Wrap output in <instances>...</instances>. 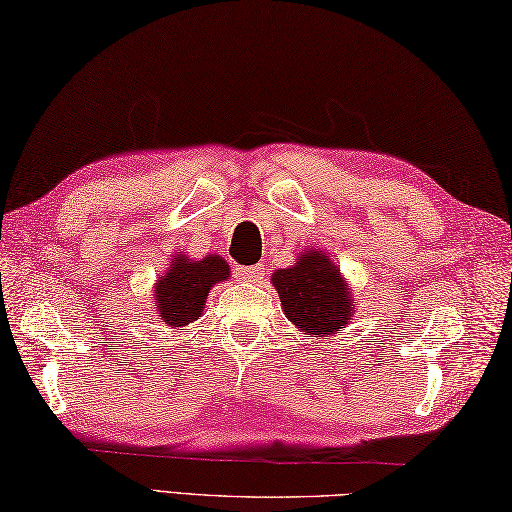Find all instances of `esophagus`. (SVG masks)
Returning a JSON list of instances; mask_svg holds the SVG:
<instances>
[{
    "mask_svg": "<svg viewBox=\"0 0 512 512\" xmlns=\"http://www.w3.org/2000/svg\"><path fill=\"white\" fill-rule=\"evenodd\" d=\"M264 275H266V270H264L262 264L237 268V277L244 279V281H250V284H259V281L264 279Z\"/></svg>",
    "mask_w": 512,
    "mask_h": 512,
    "instance_id": "obj_1",
    "label": "esophagus"
}]
</instances>
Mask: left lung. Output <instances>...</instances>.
<instances>
[{
    "mask_svg": "<svg viewBox=\"0 0 512 512\" xmlns=\"http://www.w3.org/2000/svg\"><path fill=\"white\" fill-rule=\"evenodd\" d=\"M281 308L303 334L332 336L350 323L354 299L341 270L319 248L306 250L299 262L273 275Z\"/></svg>",
    "mask_w": 512,
    "mask_h": 512,
    "instance_id": "8db88e82",
    "label": "left lung"
}]
</instances>
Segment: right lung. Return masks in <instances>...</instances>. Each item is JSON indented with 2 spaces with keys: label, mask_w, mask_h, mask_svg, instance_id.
<instances>
[{
  "label": "right lung",
  "mask_w": 512,
  "mask_h": 512,
  "mask_svg": "<svg viewBox=\"0 0 512 512\" xmlns=\"http://www.w3.org/2000/svg\"><path fill=\"white\" fill-rule=\"evenodd\" d=\"M228 275L231 268L222 255H206L200 262L176 255L154 286L158 319L176 330L198 321L209 290L226 281Z\"/></svg>",
  "instance_id": "add662e5"
}]
</instances>
